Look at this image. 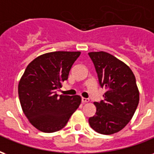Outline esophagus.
<instances>
[{
    "instance_id": "1",
    "label": "esophagus",
    "mask_w": 154,
    "mask_h": 154,
    "mask_svg": "<svg viewBox=\"0 0 154 154\" xmlns=\"http://www.w3.org/2000/svg\"><path fill=\"white\" fill-rule=\"evenodd\" d=\"M88 101H89V99H88V98L82 97V103H87Z\"/></svg>"
}]
</instances>
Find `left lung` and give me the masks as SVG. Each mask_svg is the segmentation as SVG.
I'll list each match as a JSON object with an SVG mask.
<instances>
[{
	"label": "left lung",
	"mask_w": 154,
	"mask_h": 154,
	"mask_svg": "<svg viewBox=\"0 0 154 154\" xmlns=\"http://www.w3.org/2000/svg\"><path fill=\"white\" fill-rule=\"evenodd\" d=\"M88 55L95 66L100 86L106 90L103 100L94 102L97 112L88 122L97 133L112 134L129 122L139 105L135 77L125 63L111 54L101 51Z\"/></svg>",
	"instance_id": "obj_1"
}]
</instances>
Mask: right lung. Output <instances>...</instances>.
<instances>
[{
	"instance_id": "add662e5",
	"label": "right lung",
	"mask_w": 154,
	"mask_h": 154,
	"mask_svg": "<svg viewBox=\"0 0 154 154\" xmlns=\"http://www.w3.org/2000/svg\"><path fill=\"white\" fill-rule=\"evenodd\" d=\"M81 52L57 51L43 54L29 64L20 81L22 110L29 122L44 133L66 126L81 104L79 96L57 95Z\"/></svg>"
}]
</instances>
